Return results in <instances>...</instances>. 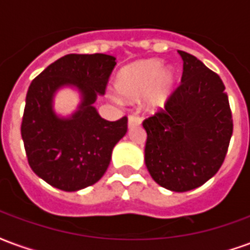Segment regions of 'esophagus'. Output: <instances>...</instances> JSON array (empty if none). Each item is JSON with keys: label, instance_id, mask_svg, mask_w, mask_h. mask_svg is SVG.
I'll list each match as a JSON object with an SVG mask.
<instances>
[{"label": "esophagus", "instance_id": "obj_1", "mask_svg": "<svg viewBox=\"0 0 250 250\" xmlns=\"http://www.w3.org/2000/svg\"><path fill=\"white\" fill-rule=\"evenodd\" d=\"M139 125H141V118L138 115H130L128 116V128H132V127Z\"/></svg>", "mask_w": 250, "mask_h": 250}]
</instances>
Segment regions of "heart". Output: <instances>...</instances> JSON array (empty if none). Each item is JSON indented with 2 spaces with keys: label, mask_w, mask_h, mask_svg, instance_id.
I'll list each match as a JSON object with an SVG mask.
<instances>
[{
  "label": "heart",
  "mask_w": 250,
  "mask_h": 250,
  "mask_svg": "<svg viewBox=\"0 0 250 250\" xmlns=\"http://www.w3.org/2000/svg\"><path fill=\"white\" fill-rule=\"evenodd\" d=\"M178 87V73L162 60L148 59L131 62L115 77V89L125 100H138L145 95V107L155 112L163 108Z\"/></svg>",
  "instance_id": "heart-1"
}]
</instances>
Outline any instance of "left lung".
<instances>
[{"mask_svg": "<svg viewBox=\"0 0 250 250\" xmlns=\"http://www.w3.org/2000/svg\"><path fill=\"white\" fill-rule=\"evenodd\" d=\"M184 73L165 109L143 122L145 162L152 179L171 191L209 181L224 162L233 119L220 76L190 53L178 51Z\"/></svg>", "mask_w": 250, "mask_h": 250, "instance_id": "obj_1", "label": "left lung"}]
</instances>
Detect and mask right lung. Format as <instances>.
I'll list each match as a JSON object with an SVG mask.
<instances>
[{"mask_svg": "<svg viewBox=\"0 0 250 250\" xmlns=\"http://www.w3.org/2000/svg\"><path fill=\"white\" fill-rule=\"evenodd\" d=\"M116 59L66 55L46 66L29 85L21 136L30 168L46 184L77 191L96 184L108 168L115 145L127 132V118L108 122L93 103L104 95ZM76 87L82 102L71 117H59L53 99L60 87Z\"/></svg>", "mask_w": 250, "mask_h": 250, "instance_id": "add662e5", "label": "right lung"}]
</instances>
